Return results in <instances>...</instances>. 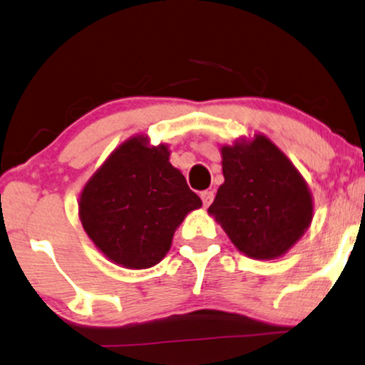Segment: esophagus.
<instances>
[{"mask_svg":"<svg viewBox=\"0 0 365 365\" xmlns=\"http://www.w3.org/2000/svg\"><path fill=\"white\" fill-rule=\"evenodd\" d=\"M213 197H215L213 190H204V192H201V199H202L204 207H207L211 202H213Z\"/></svg>","mask_w":365,"mask_h":365,"instance_id":"34e87169","label":"esophagus"}]
</instances>
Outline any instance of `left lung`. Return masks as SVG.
<instances>
[{
    "label": "left lung",
    "mask_w": 365,
    "mask_h": 365,
    "mask_svg": "<svg viewBox=\"0 0 365 365\" xmlns=\"http://www.w3.org/2000/svg\"><path fill=\"white\" fill-rule=\"evenodd\" d=\"M225 182L210 213L239 251L251 258L284 255L312 222V197L305 180L270 140L222 147Z\"/></svg>",
    "instance_id": "8db88e82"
}]
</instances>
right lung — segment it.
I'll return each instance as SVG.
<instances>
[{"label":"right lung","instance_id":"right-lung-1","mask_svg":"<svg viewBox=\"0 0 365 365\" xmlns=\"http://www.w3.org/2000/svg\"><path fill=\"white\" fill-rule=\"evenodd\" d=\"M202 202L170 164L164 145L143 138L110 154L79 199V216L95 246L128 268H149L170 251L176 227Z\"/></svg>","mask_w":365,"mask_h":365}]
</instances>
